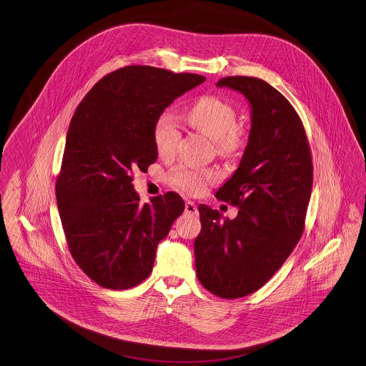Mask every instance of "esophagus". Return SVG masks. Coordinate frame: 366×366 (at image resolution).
Here are the masks:
<instances>
[{"label":"esophagus","mask_w":366,"mask_h":366,"mask_svg":"<svg viewBox=\"0 0 366 366\" xmlns=\"http://www.w3.org/2000/svg\"><path fill=\"white\" fill-rule=\"evenodd\" d=\"M185 212H187V213H189V214H197V204H195L194 202L188 200V202L185 203Z\"/></svg>","instance_id":"obj_1"}]
</instances>
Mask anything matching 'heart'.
<instances>
[{
    "mask_svg": "<svg viewBox=\"0 0 366 366\" xmlns=\"http://www.w3.org/2000/svg\"><path fill=\"white\" fill-rule=\"evenodd\" d=\"M188 119L192 127L204 134L217 144L223 154H232L239 150L245 141V134L237 125V112L232 104L216 96H206L199 99L189 109ZM181 138L179 125L172 114L159 115L154 129L153 141L157 153L162 157L174 154ZM216 174L209 169L181 167L169 177L171 184L191 195H200L206 191L207 185L216 181Z\"/></svg>",
    "mask_w": 366,
    "mask_h": 366,
    "instance_id": "obj_1",
    "label": "heart"
}]
</instances>
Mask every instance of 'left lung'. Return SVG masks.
I'll return each instance as SVG.
<instances>
[{"label": "left lung", "instance_id": "left-lung-1", "mask_svg": "<svg viewBox=\"0 0 366 366\" xmlns=\"http://www.w3.org/2000/svg\"><path fill=\"white\" fill-rule=\"evenodd\" d=\"M217 87L241 93L251 107V129L238 169L216 197L238 206L234 220L199 204L195 239L200 284L222 298L257 291L298 244L312 192V159L304 125L273 86L228 76Z\"/></svg>", "mask_w": 366, "mask_h": 366}]
</instances>
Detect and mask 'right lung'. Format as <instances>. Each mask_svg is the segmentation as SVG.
Wrapping results in <instances>:
<instances>
[{"instance_id":"1","label":"right lung","mask_w":366,"mask_h":366,"mask_svg":"<svg viewBox=\"0 0 366 366\" xmlns=\"http://www.w3.org/2000/svg\"><path fill=\"white\" fill-rule=\"evenodd\" d=\"M206 81L197 74L132 65L92 87L74 114L56 179V206L68 248L99 285L127 290L153 269L157 245L185 209L175 192L142 204L132 172L157 160L160 114Z\"/></svg>"}]
</instances>
